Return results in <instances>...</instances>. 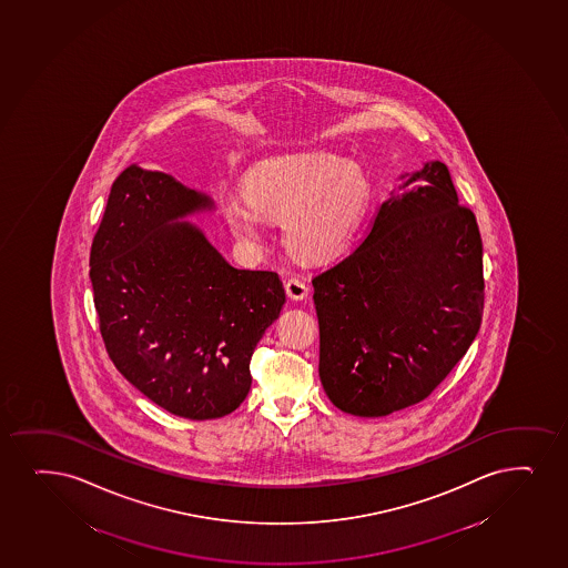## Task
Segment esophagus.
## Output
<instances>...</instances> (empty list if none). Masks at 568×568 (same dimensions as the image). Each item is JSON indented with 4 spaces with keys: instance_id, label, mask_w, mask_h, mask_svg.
I'll list each match as a JSON object with an SVG mask.
<instances>
[{
    "instance_id": "1",
    "label": "esophagus",
    "mask_w": 568,
    "mask_h": 568,
    "mask_svg": "<svg viewBox=\"0 0 568 568\" xmlns=\"http://www.w3.org/2000/svg\"><path fill=\"white\" fill-rule=\"evenodd\" d=\"M285 291H287L288 298L302 301V298H306L310 287H307L306 281L294 275V277H288V280L285 281Z\"/></svg>"
}]
</instances>
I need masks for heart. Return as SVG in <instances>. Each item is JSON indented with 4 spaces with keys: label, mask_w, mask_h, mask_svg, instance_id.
Masks as SVG:
<instances>
[{
    "label": "heart",
    "mask_w": 568,
    "mask_h": 568,
    "mask_svg": "<svg viewBox=\"0 0 568 568\" xmlns=\"http://www.w3.org/2000/svg\"><path fill=\"white\" fill-rule=\"evenodd\" d=\"M247 195L221 200L222 219L245 245L266 240V220L283 219L288 248L307 261H331L349 245L373 194L354 161L320 152L274 155L245 179Z\"/></svg>",
    "instance_id": "obj_1"
}]
</instances>
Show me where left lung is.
<instances>
[{
	"mask_svg": "<svg viewBox=\"0 0 568 568\" xmlns=\"http://www.w3.org/2000/svg\"><path fill=\"white\" fill-rule=\"evenodd\" d=\"M354 253L315 275L320 378L344 413L426 399L466 355L485 302L483 241L447 165L400 174Z\"/></svg>",
	"mask_w": 568,
	"mask_h": 568,
	"instance_id": "8db88e82",
	"label": "left lung"
}]
</instances>
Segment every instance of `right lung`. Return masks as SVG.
Wrapping results in <instances>:
<instances>
[{"mask_svg": "<svg viewBox=\"0 0 568 568\" xmlns=\"http://www.w3.org/2000/svg\"><path fill=\"white\" fill-rule=\"evenodd\" d=\"M207 194L131 165L115 179L94 235L89 277L110 359L171 414L213 420L251 389V357L280 317V275L240 270L187 216Z\"/></svg>", "mask_w": 568, "mask_h": 568, "instance_id": "obj_1", "label": "right lung"}]
</instances>
